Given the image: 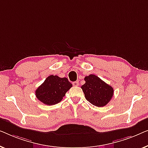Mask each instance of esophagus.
I'll list each match as a JSON object with an SVG mask.
<instances>
[{
	"mask_svg": "<svg viewBox=\"0 0 148 148\" xmlns=\"http://www.w3.org/2000/svg\"><path fill=\"white\" fill-rule=\"evenodd\" d=\"M72 84H73L74 86H78V85H79V82H78V81H75V82H72Z\"/></svg>",
	"mask_w": 148,
	"mask_h": 148,
	"instance_id": "obj_1",
	"label": "esophagus"
}]
</instances>
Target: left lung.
I'll list each match as a JSON object with an SVG mask.
<instances>
[{
	"label": "left lung",
	"mask_w": 148,
	"mask_h": 148,
	"mask_svg": "<svg viewBox=\"0 0 148 148\" xmlns=\"http://www.w3.org/2000/svg\"><path fill=\"white\" fill-rule=\"evenodd\" d=\"M85 84L81 86L86 99L96 107H104L113 96V87L99 77L90 74L84 78Z\"/></svg>",
	"instance_id": "8db88e82"
}]
</instances>
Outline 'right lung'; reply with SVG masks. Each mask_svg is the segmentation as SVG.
<instances>
[{
	"instance_id": "1",
	"label": "right lung",
	"mask_w": 148,
	"mask_h": 148,
	"mask_svg": "<svg viewBox=\"0 0 148 148\" xmlns=\"http://www.w3.org/2000/svg\"><path fill=\"white\" fill-rule=\"evenodd\" d=\"M72 86L67 78L51 75L35 90L39 101L47 105H53L62 101L66 93Z\"/></svg>"
}]
</instances>
